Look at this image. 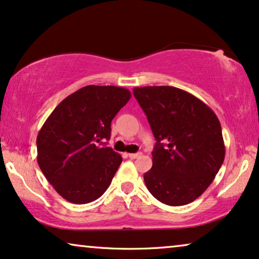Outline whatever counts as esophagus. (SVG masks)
<instances>
[{
	"label": "esophagus",
	"instance_id": "esophagus-1",
	"mask_svg": "<svg viewBox=\"0 0 259 259\" xmlns=\"http://www.w3.org/2000/svg\"><path fill=\"white\" fill-rule=\"evenodd\" d=\"M142 156V153H128V157L131 159H137Z\"/></svg>",
	"mask_w": 259,
	"mask_h": 259
}]
</instances>
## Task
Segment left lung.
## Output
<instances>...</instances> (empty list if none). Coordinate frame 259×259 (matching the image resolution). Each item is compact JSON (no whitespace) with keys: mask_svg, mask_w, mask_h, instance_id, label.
<instances>
[{"mask_svg":"<svg viewBox=\"0 0 259 259\" xmlns=\"http://www.w3.org/2000/svg\"><path fill=\"white\" fill-rule=\"evenodd\" d=\"M133 95L157 142L152 167L144 175L147 189L167 206L193 202L224 163L219 119L206 103L175 87H140Z\"/></svg>","mask_w":259,"mask_h":259,"instance_id":"8db88e82","label":"left lung"}]
</instances>
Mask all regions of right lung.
Wrapping results in <instances>:
<instances>
[{
  "instance_id": "add662e5",
  "label": "right lung",
  "mask_w": 259,
  "mask_h": 259,
  "mask_svg": "<svg viewBox=\"0 0 259 259\" xmlns=\"http://www.w3.org/2000/svg\"><path fill=\"white\" fill-rule=\"evenodd\" d=\"M130 99V90L120 87H83L64 99L39 131L40 170L66 201L89 203L109 187L122 158L102 140H109L112 120Z\"/></svg>"
}]
</instances>
